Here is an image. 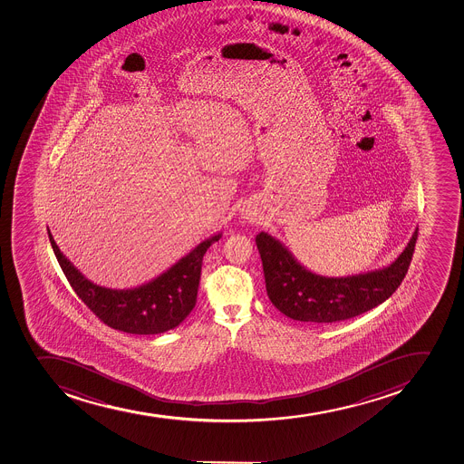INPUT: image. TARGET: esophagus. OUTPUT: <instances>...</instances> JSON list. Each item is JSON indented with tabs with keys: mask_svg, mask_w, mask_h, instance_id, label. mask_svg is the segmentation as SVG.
<instances>
[{
	"mask_svg": "<svg viewBox=\"0 0 464 464\" xmlns=\"http://www.w3.org/2000/svg\"><path fill=\"white\" fill-rule=\"evenodd\" d=\"M243 218L246 219V221H256V213L247 212L243 213Z\"/></svg>",
	"mask_w": 464,
	"mask_h": 464,
	"instance_id": "1",
	"label": "esophagus"
}]
</instances>
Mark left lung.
<instances>
[{"mask_svg": "<svg viewBox=\"0 0 464 464\" xmlns=\"http://www.w3.org/2000/svg\"><path fill=\"white\" fill-rule=\"evenodd\" d=\"M416 238L418 227L391 265L347 276L315 274L265 231L256 234V243L275 308L297 322L335 323L361 315L392 296L411 266Z\"/></svg>", "mask_w": 464, "mask_h": 464, "instance_id": "1", "label": "left lung"}]
</instances>
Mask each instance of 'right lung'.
Masks as SVG:
<instances>
[{
	"mask_svg": "<svg viewBox=\"0 0 464 464\" xmlns=\"http://www.w3.org/2000/svg\"><path fill=\"white\" fill-rule=\"evenodd\" d=\"M48 237L72 288L102 322L133 335H156L179 326L194 309L204 254L222 233L203 240L160 276L126 290L102 287L85 278L60 251L49 228Z\"/></svg>",
	"mask_w": 464,
	"mask_h": 464,
	"instance_id": "right-lung-1",
	"label": "right lung"
}]
</instances>
